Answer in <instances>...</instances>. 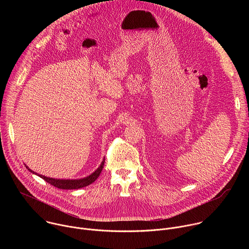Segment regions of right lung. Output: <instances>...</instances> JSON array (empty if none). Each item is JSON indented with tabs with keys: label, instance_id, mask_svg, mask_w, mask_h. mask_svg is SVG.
Returning <instances> with one entry per match:
<instances>
[{
	"label": "right lung",
	"instance_id": "1",
	"mask_svg": "<svg viewBox=\"0 0 249 249\" xmlns=\"http://www.w3.org/2000/svg\"><path fill=\"white\" fill-rule=\"evenodd\" d=\"M104 161L105 160H103V161L101 162L100 166L92 173L90 174L89 176L86 177V178H83V179H76V180H70V179H54V178H49V177H45L43 175H39L42 179H44L46 182L50 183L51 185H53L54 187H57L59 189H79V188H82V187H86L89 184H91L92 182H94V180H96L97 177L99 176L102 168H103V165H104ZM26 168H28L26 166ZM28 170H30L28 168ZM31 172H33L32 170H30ZM34 173V172H33Z\"/></svg>",
	"mask_w": 249,
	"mask_h": 249
}]
</instances>
